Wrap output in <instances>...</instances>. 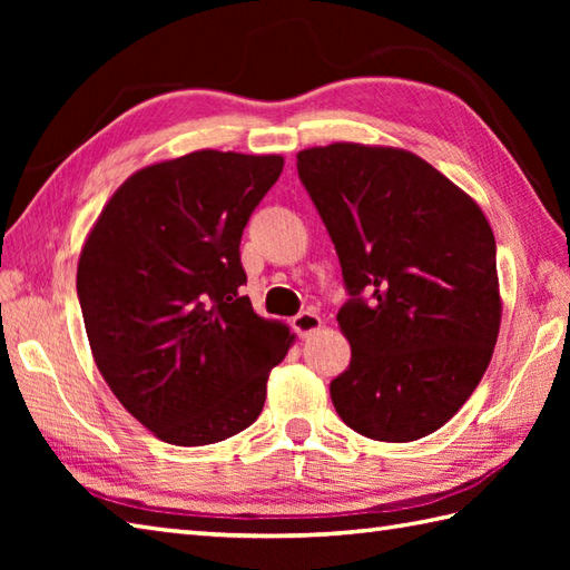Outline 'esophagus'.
Segmentation results:
<instances>
[{"label":"esophagus","instance_id":"1","mask_svg":"<svg viewBox=\"0 0 570 570\" xmlns=\"http://www.w3.org/2000/svg\"><path fill=\"white\" fill-rule=\"evenodd\" d=\"M294 331L301 335V337H308L311 333H316V331H321V325H323V321H321V316L316 311H301L298 316H294Z\"/></svg>","mask_w":570,"mask_h":570}]
</instances>
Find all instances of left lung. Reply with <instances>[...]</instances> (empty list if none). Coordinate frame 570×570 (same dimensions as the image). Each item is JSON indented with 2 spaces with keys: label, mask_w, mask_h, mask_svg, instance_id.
Listing matches in <instances>:
<instances>
[{
  "label": "left lung",
  "mask_w": 570,
  "mask_h": 570,
  "mask_svg": "<svg viewBox=\"0 0 570 570\" xmlns=\"http://www.w3.org/2000/svg\"><path fill=\"white\" fill-rule=\"evenodd\" d=\"M341 259L350 367L333 406L374 441L439 431L475 392L500 333L498 245L485 215L404 149L331 144L296 156Z\"/></svg>",
  "instance_id": "1"
}]
</instances>
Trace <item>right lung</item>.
<instances>
[{
    "label": "right lung",
    "instance_id": "1",
    "mask_svg": "<svg viewBox=\"0 0 570 570\" xmlns=\"http://www.w3.org/2000/svg\"><path fill=\"white\" fill-rule=\"evenodd\" d=\"M282 156L193 151L117 188L85 242L78 301L105 382L174 445H208L262 414L294 335L242 296L239 239Z\"/></svg>",
    "mask_w": 570,
    "mask_h": 570
}]
</instances>
